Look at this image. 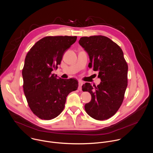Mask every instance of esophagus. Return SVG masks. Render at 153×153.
<instances>
[{
    "label": "esophagus",
    "instance_id": "esophagus-1",
    "mask_svg": "<svg viewBox=\"0 0 153 153\" xmlns=\"http://www.w3.org/2000/svg\"><path fill=\"white\" fill-rule=\"evenodd\" d=\"M83 83V82L82 80L79 81V91L82 90V86Z\"/></svg>",
    "mask_w": 153,
    "mask_h": 153
}]
</instances>
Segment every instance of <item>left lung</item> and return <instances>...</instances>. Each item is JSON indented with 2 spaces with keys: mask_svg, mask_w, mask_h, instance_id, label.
<instances>
[{
  "mask_svg": "<svg viewBox=\"0 0 153 153\" xmlns=\"http://www.w3.org/2000/svg\"><path fill=\"white\" fill-rule=\"evenodd\" d=\"M79 43L88 53V67L99 72L101 83L96 86L90 83L82 86L88 91L91 101L85 104L87 114L98 120L114 116L121 106L128 86V66L120 47L104 36L82 37Z\"/></svg>",
  "mask_w": 153,
  "mask_h": 153,
  "instance_id": "1",
  "label": "left lung"
}]
</instances>
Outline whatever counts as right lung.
<instances>
[{"mask_svg": "<svg viewBox=\"0 0 153 153\" xmlns=\"http://www.w3.org/2000/svg\"><path fill=\"white\" fill-rule=\"evenodd\" d=\"M77 36H47L37 42L27 53L22 71L23 89L28 106L39 118L51 120L63 111L66 98L76 91L74 78L58 79L52 74L64 53Z\"/></svg>", "mask_w": 153, "mask_h": 153, "instance_id": "obj_1", "label": "right lung"}]
</instances>
